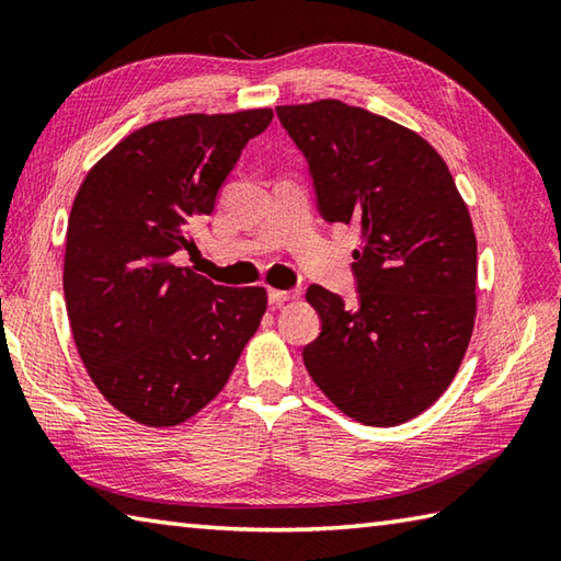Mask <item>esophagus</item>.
I'll list each match as a JSON object with an SVG mask.
<instances>
[{
  "label": "esophagus",
  "instance_id": "1",
  "mask_svg": "<svg viewBox=\"0 0 561 561\" xmlns=\"http://www.w3.org/2000/svg\"><path fill=\"white\" fill-rule=\"evenodd\" d=\"M296 299V291H282V289H267V301L270 304H284V301H291Z\"/></svg>",
  "mask_w": 561,
  "mask_h": 561
}]
</instances>
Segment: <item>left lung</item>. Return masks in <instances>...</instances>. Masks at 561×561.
<instances>
[{"mask_svg": "<svg viewBox=\"0 0 561 561\" xmlns=\"http://www.w3.org/2000/svg\"><path fill=\"white\" fill-rule=\"evenodd\" d=\"M306 157L318 211L362 231L356 306L311 284L316 386L368 426H396L444 392L474 325L478 241L446 161L412 129L342 101L279 105Z\"/></svg>", "mask_w": 561, "mask_h": 561, "instance_id": "8db88e82", "label": "left lung"}]
</instances>
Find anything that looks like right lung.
Masks as SVG:
<instances>
[{"label": "right lung", "instance_id": "add662e5", "mask_svg": "<svg viewBox=\"0 0 561 561\" xmlns=\"http://www.w3.org/2000/svg\"><path fill=\"white\" fill-rule=\"evenodd\" d=\"M270 123V108L151 123L83 178L67 226V316L91 380L129 420H190L255 335L265 289L219 287L171 257L195 248L190 229Z\"/></svg>", "mask_w": 561, "mask_h": 561}]
</instances>
